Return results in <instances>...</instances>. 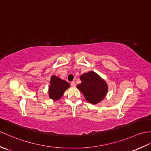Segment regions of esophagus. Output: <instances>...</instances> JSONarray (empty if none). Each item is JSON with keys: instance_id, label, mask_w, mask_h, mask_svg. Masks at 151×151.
Wrapping results in <instances>:
<instances>
[{"instance_id": "34e87169", "label": "esophagus", "mask_w": 151, "mask_h": 151, "mask_svg": "<svg viewBox=\"0 0 151 151\" xmlns=\"http://www.w3.org/2000/svg\"><path fill=\"white\" fill-rule=\"evenodd\" d=\"M70 85H71V86H73V87H75V86H76L75 82V81L71 82V83H70Z\"/></svg>"}]
</instances>
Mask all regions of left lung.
Returning a JSON list of instances; mask_svg holds the SVG:
<instances>
[{
  "label": "left lung",
  "mask_w": 151,
  "mask_h": 151,
  "mask_svg": "<svg viewBox=\"0 0 151 151\" xmlns=\"http://www.w3.org/2000/svg\"><path fill=\"white\" fill-rule=\"evenodd\" d=\"M80 78L82 82L76 87L89 102L96 104L105 98L108 91V85L97 73L89 71L83 74Z\"/></svg>",
  "instance_id": "8db88e82"
}]
</instances>
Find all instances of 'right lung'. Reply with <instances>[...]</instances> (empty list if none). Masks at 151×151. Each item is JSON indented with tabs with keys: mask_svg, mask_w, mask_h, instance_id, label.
Returning a JSON list of instances; mask_svg holds the SVG:
<instances>
[{
	"mask_svg": "<svg viewBox=\"0 0 151 151\" xmlns=\"http://www.w3.org/2000/svg\"><path fill=\"white\" fill-rule=\"evenodd\" d=\"M50 84L49 95L54 101L58 100L62 97L64 91L70 86L68 82L54 75L51 76Z\"/></svg>",
	"mask_w": 151,
	"mask_h": 151,
	"instance_id": "obj_1",
	"label": "right lung"
}]
</instances>
